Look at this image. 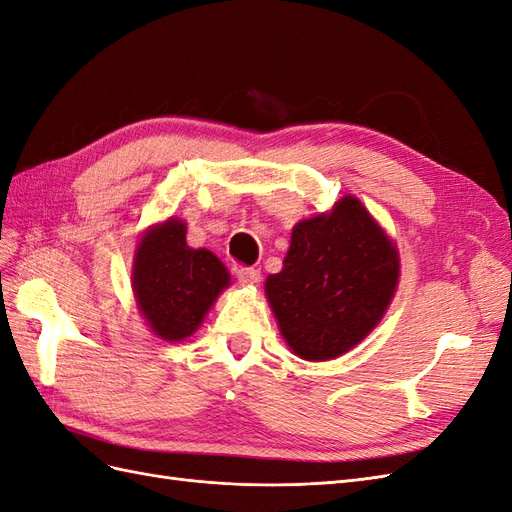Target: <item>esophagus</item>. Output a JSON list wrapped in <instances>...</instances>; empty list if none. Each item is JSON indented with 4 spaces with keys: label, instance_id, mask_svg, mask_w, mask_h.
Returning <instances> with one entry per match:
<instances>
[{
    "label": "esophagus",
    "instance_id": "34e87169",
    "mask_svg": "<svg viewBox=\"0 0 512 512\" xmlns=\"http://www.w3.org/2000/svg\"><path fill=\"white\" fill-rule=\"evenodd\" d=\"M237 277H239V282H243L245 286H254V284H258V280H260V269H254V267H241V269H237Z\"/></svg>",
    "mask_w": 512,
    "mask_h": 512
}]
</instances>
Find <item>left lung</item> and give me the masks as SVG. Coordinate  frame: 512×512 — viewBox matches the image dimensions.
<instances>
[{
	"mask_svg": "<svg viewBox=\"0 0 512 512\" xmlns=\"http://www.w3.org/2000/svg\"><path fill=\"white\" fill-rule=\"evenodd\" d=\"M395 241L359 198L294 224L284 267L265 294L288 348L305 361H331L376 329L399 284Z\"/></svg>",
	"mask_w": 512,
	"mask_h": 512,
	"instance_id": "left-lung-1",
	"label": "left lung"
}]
</instances>
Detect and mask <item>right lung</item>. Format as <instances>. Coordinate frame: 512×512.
I'll return each instance as SVG.
<instances>
[{
    "instance_id": "obj_1",
    "label": "right lung",
    "mask_w": 512,
    "mask_h": 512,
    "mask_svg": "<svg viewBox=\"0 0 512 512\" xmlns=\"http://www.w3.org/2000/svg\"><path fill=\"white\" fill-rule=\"evenodd\" d=\"M185 232L188 224L173 215L151 224L134 250L136 307L149 331L166 342L188 339L203 324L220 292L230 286L224 262L207 247H190Z\"/></svg>"
}]
</instances>
